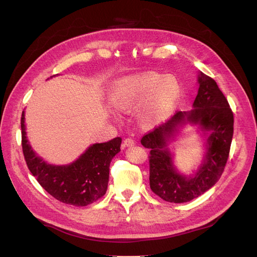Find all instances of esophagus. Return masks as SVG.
Here are the masks:
<instances>
[{
	"mask_svg": "<svg viewBox=\"0 0 257 257\" xmlns=\"http://www.w3.org/2000/svg\"><path fill=\"white\" fill-rule=\"evenodd\" d=\"M134 145H135V142L132 138L124 139V142H123V146L124 147H133Z\"/></svg>",
	"mask_w": 257,
	"mask_h": 257,
	"instance_id": "34e87169",
	"label": "esophagus"
}]
</instances>
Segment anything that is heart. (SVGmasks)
Returning a JSON list of instances; mask_svg holds the SVG:
<instances>
[{"label": "heart", "mask_w": 257, "mask_h": 257, "mask_svg": "<svg viewBox=\"0 0 257 257\" xmlns=\"http://www.w3.org/2000/svg\"><path fill=\"white\" fill-rule=\"evenodd\" d=\"M182 88L173 75L143 72L114 80L108 89L109 102L121 111L141 105L138 119L144 126L154 127L165 122L178 107Z\"/></svg>", "instance_id": "b5f03b06"}]
</instances>
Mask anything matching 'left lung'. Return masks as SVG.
Wrapping results in <instances>:
<instances>
[{"mask_svg": "<svg viewBox=\"0 0 257 257\" xmlns=\"http://www.w3.org/2000/svg\"><path fill=\"white\" fill-rule=\"evenodd\" d=\"M198 92L190 111H179L142 138L150 149V188L162 199L181 204L200 196L217 182L228 159L234 134V114L216 82L199 72ZM186 125L197 126L204 155L196 171L185 175L174 165L172 143Z\"/></svg>", "mask_w": 257, "mask_h": 257, "instance_id": "8db88e82", "label": "left lung"}]
</instances>
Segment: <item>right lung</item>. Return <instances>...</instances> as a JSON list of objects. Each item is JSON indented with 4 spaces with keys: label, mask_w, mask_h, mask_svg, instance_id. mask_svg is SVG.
<instances>
[{
    "label": "right lung",
    "mask_w": 257,
    "mask_h": 257,
    "mask_svg": "<svg viewBox=\"0 0 257 257\" xmlns=\"http://www.w3.org/2000/svg\"><path fill=\"white\" fill-rule=\"evenodd\" d=\"M25 115L23 109L21 115L23 155L31 174L44 190L62 203L77 207L88 206L105 195L109 181L110 162L121 151L120 137L107 143L91 145L78 159L69 164H50L30 145Z\"/></svg>",
    "instance_id": "right-lung-1"
}]
</instances>
